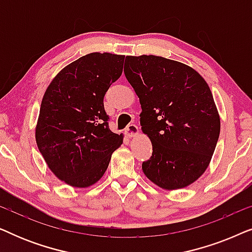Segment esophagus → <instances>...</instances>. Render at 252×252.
Instances as JSON below:
<instances>
[{"instance_id": "34e87169", "label": "esophagus", "mask_w": 252, "mask_h": 252, "mask_svg": "<svg viewBox=\"0 0 252 252\" xmlns=\"http://www.w3.org/2000/svg\"><path fill=\"white\" fill-rule=\"evenodd\" d=\"M126 135L129 137H134L136 135H139V128H137L136 125H134V124H132V125H129L128 127H127L126 130H125Z\"/></svg>"}]
</instances>
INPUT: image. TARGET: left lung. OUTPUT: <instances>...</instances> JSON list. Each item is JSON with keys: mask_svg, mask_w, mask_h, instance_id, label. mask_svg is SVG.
Segmentation results:
<instances>
[{"mask_svg": "<svg viewBox=\"0 0 252 252\" xmlns=\"http://www.w3.org/2000/svg\"><path fill=\"white\" fill-rule=\"evenodd\" d=\"M124 73L140 99L141 129L153 144L146 177L174 190L208 168L220 133V117L206 81L194 68L154 55L126 56Z\"/></svg>", "mask_w": 252, "mask_h": 252, "instance_id": "8db88e82", "label": "left lung"}]
</instances>
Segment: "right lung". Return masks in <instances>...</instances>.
<instances>
[{
	"mask_svg": "<svg viewBox=\"0 0 252 252\" xmlns=\"http://www.w3.org/2000/svg\"><path fill=\"white\" fill-rule=\"evenodd\" d=\"M125 56L92 53L72 62L44 93L35 140L50 171L75 188L95 185L105 173L123 134L109 128L103 98L123 73Z\"/></svg>",
	"mask_w": 252,
	"mask_h": 252,
	"instance_id": "obj_1",
	"label": "right lung"
}]
</instances>
